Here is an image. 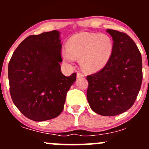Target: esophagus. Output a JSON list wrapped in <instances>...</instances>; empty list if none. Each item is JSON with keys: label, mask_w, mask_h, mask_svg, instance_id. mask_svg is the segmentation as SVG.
Returning a JSON list of instances; mask_svg holds the SVG:
<instances>
[{"label": "esophagus", "mask_w": 149, "mask_h": 149, "mask_svg": "<svg viewBox=\"0 0 149 149\" xmlns=\"http://www.w3.org/2000/svg\"><path fill=\"white\" fill-rule=\"evenodd\" d=\"M84 76H85L83 74V73H80V72L77 73V78H83V77H84Z\"/></svg>", "instance_id": "obj_1"}]
</instances>
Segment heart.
Listing matches in <instances>:
<instances>
[{
    "label": "heart",
    "mask_w": 149,
    "mask_h": 149,
    "mask_svg": "<svg viewBox=\"0 0 149 149\" xmlns=\"http://www.w3.org/2000/svg\"><path fill=\"white\" fill-rule=\"evenodd\" d=\"M113 47L111 38L107 34L81 32L69 39L67 48L62 50V57L68 63L80 58L81 67L88 72L95 73L107 66Z\"/></svg>",
    "instance_id": "obj_1"
}]
</instances>
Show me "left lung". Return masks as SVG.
<instances>
[{"mask_svg":"<svg viewBox=\"0 0 149 149\" xmlns=\"http://www.w3.org/2000/svg\"><path fill=\"white\" fill-rule=\"evenodd\" d=\"M113 40V52L107 66L87 76V98L93 111L114 116L130 109L142 82V59L137 46L126 33L107 29Z\"/></svg>","mask_w":149,"mask_h":149,"instance_id":"8db88e82","label":"left lung"}]
</instances>
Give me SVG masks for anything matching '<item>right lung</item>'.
<instances>
[{
	"instance_id": "right-lung-1",
	"label": "right lung",
	"mask_w": 149,
	"mask_h": 149,
	"mask_svg": "<svg viewBox=\"0 0 149 149\" xmlns=\"http://www.w3.org/2000/svg\"><path fill=\"white\" fill-rule=\"evenodd\" d=\"M59 32L54 30L26 38L8 64L10 92L20 112L32 120L57 117L64 109L66 94L76 73L62 74L59 62Z\"/></svg>"
}]
</instances>
